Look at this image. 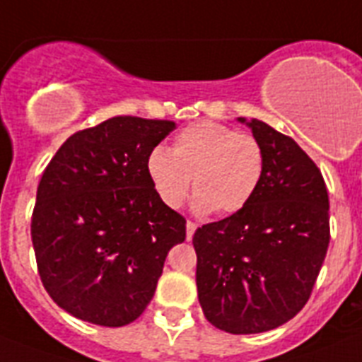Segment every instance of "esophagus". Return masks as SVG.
<instances>
[{"mask_svg": "<svg viewBox=\"0 0 362 362\" xmlns=\"http://www.w3.org/2000/svg\"><path fill=\"white\" fill-rule=\"evenodd\" d=\"M196 229H198V223L192 222V220H188V222H187V238H188V240L192 238V235L196 233Z\"/></svg>", "mask_w": 362, "mask_h": 362, "instance_id": "1", "label": "esophagus"}]
</instances>
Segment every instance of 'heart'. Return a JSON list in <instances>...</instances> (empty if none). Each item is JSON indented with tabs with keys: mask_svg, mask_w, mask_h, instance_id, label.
I'll use <instances>...</instances> for the list:
<instances>
[{
	"mask_svg": "<svg viewBox=\"0 0 362 362\" xmlns=\"http://www.w3.org/2000/svg\"><path fill=\"white\" fill-rule=\"evenodd\" d=\"M261 140L216 122H196L175 136L172 151L157 146L146 157V175L157 198L179 209L190 192L198 213L231 216L246 207L264 177Z\"/></svg>",
	"mask_w": 362,
	"mask_h": 362,
	"instance_id": "obj_1",
	"label": "heart"
}]
</instances>
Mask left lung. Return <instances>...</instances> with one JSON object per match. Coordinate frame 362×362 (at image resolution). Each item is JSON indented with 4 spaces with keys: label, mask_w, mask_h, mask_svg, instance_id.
Listing matches in <instances>:
<instances>
[{
    "label": "left lung",
    "mask_w": 362,
    "mask_h": 362,
    "mask_svg": "<svg viewBox=\"0 0 362 362\" xmlns=\"http://www.w3.org/2000/svg\"><path fill=\"white\" fill-rule=\"evenodd\" d=\"M246 124L267 151L261 187L242 211L205 223L192 238L203 315L233 335L294 318L309 301L331 237L329 196L315 160L264 122Z\"/></svg>",
    "instance_id": "left-lung-1"
}]
</instances>
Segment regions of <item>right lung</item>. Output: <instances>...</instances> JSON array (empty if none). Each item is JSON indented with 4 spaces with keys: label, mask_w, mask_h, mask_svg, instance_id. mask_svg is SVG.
Returning a JSON list of instances; mask_svg holds the SVG:
<instances>
[{
    "label": "right lung",
    "mask_w": 362,
    "mask_h": 362,
    "mask_svg": "<svg viewBox=\"0 0 362 362\" xmlns=\"http://www.w3.org/2000/svg\"><path fill=\"white\" fill-rule=\"evenodd\" d=\"M174 122L115 116L77 131L42 174L31 238L42 285L57 305L105 327L136 320L187 220L166 207L146 157Z\"/></svg>",
    "instance_id": "right-lung-1"
}]
</instances>
